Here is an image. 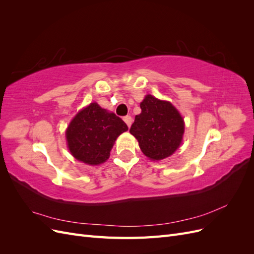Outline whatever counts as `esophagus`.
I'll return each mask as SVG.
<instances>
[{
    "instance_id": "1",
    "label": "esophagus",
    "mask_w": 254,
    "mask_h": 254,
    "mask_svg": "<svg viewBox=\"0 0 254 254\" xmlns=\"http://www.w3.org/2000/svg\"><path fill=\"white\" fill-rule=\"evenodd\" d=\"M124 122L126 123L128 127H130V126H131L132 119H131V117H130V115H126V117H124Z\"/></svg>"
}]
</instances>
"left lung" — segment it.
I'll use <instances>...</instances> for the list:
<instances>
[{"label": "left lung", "mask_w": 254, "mask_h": 254, "mask_svg": "<svg viewBox=\"0 0 254 254\" xmlns=\"http://www.w3.org/2000/svg\"><path fill=\"white\" fill-rule=\"evenodd\" d=\"M140 107L142 112L135 115L129 131L139 142L142 152L153 161L172 156L180 146L184 133L181 114L172 103L150 94L145 96Z\"/></svg>", "instance_id": "1"}]
</instances>
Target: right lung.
Segmentation results:
<instances>
[{"instance_id":"right-lung-1","label":"right lung","mask_w":254,"mask_h":254,"mask_svg":"<svg viewBox=\"0 0 254 254\" xmlns=\"http://www.w3.org/2000/svg\"><path fill=\"white\" fill-rule=\"evenodd\" d=\"M127 130L121 118L98 104L91 103L76 114L67 126V147L78 161L99 165L108 160L115 140Z\"/></svg>"}]
</instances>
